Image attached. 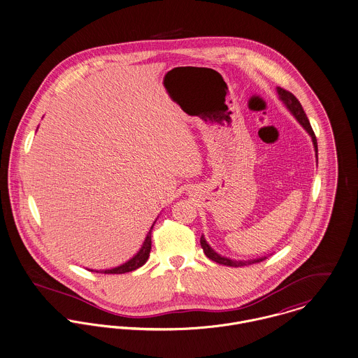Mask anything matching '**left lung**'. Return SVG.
Instances as JSON below:
<instances>
[{
	"mask_svg": "<svg viewBox=\"0 0 358 358\" xmlns=\"http://www.w3.org/2000/svg\"><path fill=\"white\" fill-rule=\"evenodd\" d=\"M276 91H278V94H279L280 101H283V103L287 106V109L292 111V114H293V115L299 120V122L303 125V129L310 135L312 141H313V145H315V151L317 152V140H316L315 132H313V129H312V127H310V124H309V120H308V117H306V114H305V111H303L300 101H299L290 91H287V90H283V88L278 87ZM316 157H317V155H316ZM200 245L203 248V250H204V253H206V256H207L208 259H211V260L215 262V263L223 264V266H229V267H243V266L259 263V262H263V260L267 259V257H262V259H256V260L238 262V260H231V259L223 257V256L218 255L213 248L207 244V241H206V238H204L203 236H201V238H200Z\"/></svg>",
	"mask_w": 358,
	"mask_h": 358,
	"instance_id": "8db88e82",
	"label": "left lung"
}]
</instances>
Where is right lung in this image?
<instances>
[{
  "label": "right lung",
  "mask_w": 358,
  "mask_h": 358,
  "mask_svg": "<svg viewBox=\"0 0 358 358\" xmlns=\"http://www.w3.org/2000/svg\"><path fill=\"white\" fill-rule=\"evenodd\" d=\"M154 226V224H152ZM152 226H151V230L148 231L144 243H143V247L138 250V253L129 260L125 264L120 266V267H115V268H111V270H103V271H95V273H102V274H125V273H131V271H135L138 267H141L147 260H148V256H150V250H151V231H152Z\"/></svg>",
  "instance_id": "obj_1"
}]
</instances>
